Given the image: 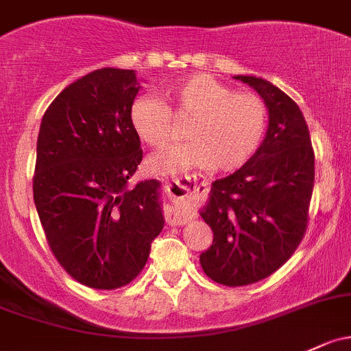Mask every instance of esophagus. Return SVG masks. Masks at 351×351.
Listing matches in <instances>:
<instances>
[{
	"label": "esophagus",
	"mask_w": 351,
	"mask_h": 351,
	"mask_svg": "<svg viewBox=\"0 0 351 351\" xmlns=\"http://www.w3.org/2000/svg\"><path fill=\"white\" fill-rule=\"evenodd\" d=\"M164 189L165 192H169V195L174 199H180L184 197L186 194H189V189L186 186L179 182V180H172V182H164Z\"/></svg>",
	"instance_id": "obj_1"
}]
</instances>
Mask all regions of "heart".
I'll return each mask as SVG.
<instances>
[{
	"label": "heart",
	"instance_id": "1",
	"mask_svg": "<svg viewBox=\"0 0 351 351\" xmlns=\"http://www.w3.org/2000/svg\"><path fill=\"white\" fill-rule=\"evenodd\" d=\"M164 100L141 95L130 108L135 134L150 147L169 142L171 114L189 119L187 142L162 149L150 157L154 174L171 176L194 167L234 171L250 160L266 129V105L250 92L234 93L209 75H192L169 86Z\"/></svg>",
	"mask_w": 351,
	"mask_h": 351
}]
</instances>
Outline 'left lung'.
Instances as JSON below:
<instances>
[{"label": "left lung", "instance_id": "8db88e82", "mask_svg": "<svg viewBox=\"0 0 351 351\" xmlns=\"http://www.w3.org/2000/svg\"><path fill=\"white\" fill-rule=\"evenodd\" d=\"M267 108L266 137L239 171L214 180L199 210L214 232L199 256L202 269L224 286H246L291 258L306 231L315 184V152L300 107L265 78L236 75Z\"/></svg>", "mask_w": 351, "mask_h": 351}]
</instances>
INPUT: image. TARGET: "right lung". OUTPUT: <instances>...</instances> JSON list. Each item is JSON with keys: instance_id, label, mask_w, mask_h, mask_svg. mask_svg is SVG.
Here are the masks:
<instances>
[{"instance_id": "1", "label": "right lung", "mask_w": 351, "mask_h": 351, "mask_svg": "<svg viewBox=\"0 0 351 351\" xmlns=\"http://www.w3.org/2000/svg\"><path fill=\"white\" fill-rule=\"evenodd\" d=\"M138 90L134 70H95L41 119L33 199L51 252L88 288L135 280L164 228L159 180L129 184L142 162L130 122Z\"/></svg>"}]
</instances>
